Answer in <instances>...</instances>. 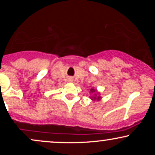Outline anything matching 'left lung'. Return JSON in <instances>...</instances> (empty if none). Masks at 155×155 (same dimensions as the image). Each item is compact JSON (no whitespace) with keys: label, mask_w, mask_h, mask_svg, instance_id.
I'll return each instance as SVG.
<instances>
[{"label":"left lung","mask_w":155,"mask_h":155,"mask_svg":"<svg viewBox=\"0 0 155 155\" xmlns=\"http://www.w3.org/2000/svg\"><path fill=\"white\" fill-rule=\"evenodd\" d=\"M90 98L91 99L92 101H99L101 100V96L100 92L97 91L96 89H95L94 87H92L90 90Z\"/></svg>","instance_id":"left-lung-1"}]
</instances>
